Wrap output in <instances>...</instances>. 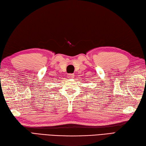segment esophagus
Returning <instances> with one entry per match:
<instances>
[{
  "instance_id": "obj_1",
  "label": "esophagus",
  "mask_w": 146,
  "mask_h": 146,
  "mask_svg": "<svg viewBox=\"0 0 146 146\" xmlns=\"http://www.w3.org/2000/svg\"><path fill=\"white\" fill-rule=\"evenodd\" d=\"M74 76V74L73 73H69L68 74V77L69 78H73Z\"/></svg>"
}]
</instances>
